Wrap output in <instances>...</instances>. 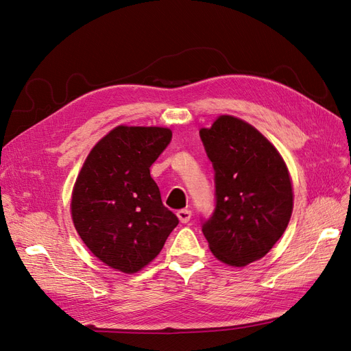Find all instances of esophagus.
Returning a JSON list of instances; mask_svg holds the SVG:
<instances>
[{"label": "esophagus", "mask_w": 351, "mask_h": 351, "mask_svg": "<svg viewBox=\"0 0 351 351\" xmlns=\"http://www.w3.org/2000/svg\"><path fill=\"white\" fill-rule=\"evenodd\" d=\"M177 217H178L180 222H183V224H187V222L190 221V218H192V210L180 209V210H177Z\"/></svg>", "instance_id": "34e87169"}]
</instances>
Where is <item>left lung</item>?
I'll return each instance as SVG.
<instances>
[{
    "label": "left lung",
    "instance_id": "left-lung-1",
    "mask_svg": "<svg viewBox=\"0 0 351 351\" xmlns=\"http://www.w3.org/2000/svg\"><path fill=\"white\" fill-rule=\"evenodd\" d=\"M199 134L215 171V209L202 232L221 262L244 267L263 258L289 226V169L267 137L236 117L221 115Z\"/></svg>",
    "mask_w": 351,
    "mask_h": 351
}]
</instances>
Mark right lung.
<instances>
[{"label": "right lung", "instance_id": "add662e5", "mask_svg": "<svg viewBox=\"0 0 351 351\" xmlns=\"http://www.w3.org/2000/svg\"><path fill=\"white\" fill-rule=\"evenodd\" d=\"M171 137L164 127L119 125L82 167L71 197L74 227L95 256L114 269L141 271L178 224L149 171Z\"/></svg>", "mask_w": 351, "mask_h": 351}]
</instances>
